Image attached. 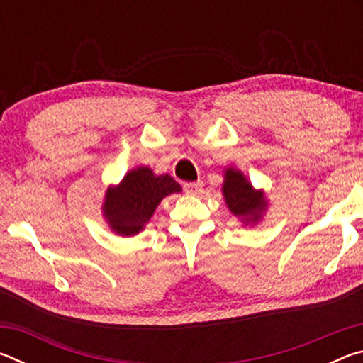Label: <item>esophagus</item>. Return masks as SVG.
Instances as JSON below:
<instances>
[{
    "label": "esophagus",
    "mask_w": 363,
    "mask_h": 363,
    "mask_svg": "<svg viewBox=\"0 0 363 363\" xmlns=\"http://www.w3.org/2000/svg\"><path fill=\"white\" fill-rule=\"evenodd\" d=\"M184 190L190 195H199L203 192V182L196 181V182H186L184 184Z\"/></svg>",
    "instance_id": "esophagus-1"
}]
</instances>
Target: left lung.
Segmentation results:
<instances>
[{
  "label": "left lung",
  "mask_w": 363,
  "mask_h": 363,
  "mask_svg": "<svg viewBox=\"0 0 363 363\" xmlns=\"http://www.w3.org/2000/svg\"><path fill=\"white\" fill-rule=\"evenodd\" d=\"M223 192L225 196V203L230 208V211L235 216L251 218L248 220H256L259 218L262 208L266 206L262 195L255 192L251 184L238 171L227 169Z\"/></svg>",
  "instance_id": "obj_1"
}]
</instances>
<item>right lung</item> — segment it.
I'll use <instances>...</instances> for the list:
<instances>
[{
    "label": "right lung",
    "instance_id": "obj_1",
    "mask_svg": "<svg viewBox=\"0 0 363 363\" xmlns=\"http://www.w3.org/2000/svg\"><path fill=\"white\" fill-rule=\"evenodd\" d=\"M181 192V186L168 174L155 176L150 168L128 173L116 189H108L104 213L120 235H134L150 219L164 196Z\"/></svg>",
    "mask_w": 363,
    "mask_h": 363
}]
</instances>
